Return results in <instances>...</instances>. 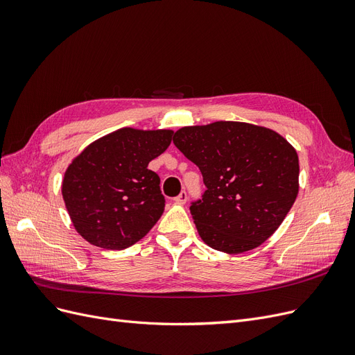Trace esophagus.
Here are the masks:
<instances>
[{
    "mask_svg": "<svg viewBox=\"0 0 355 355\" xmlns=\"http://www.w3.org/2000/svg\"><path fill=\"white\" fill-rule=\"evenodd\" d=\"M187 200H188V194H187L185 191H182L180 194L175 198V202H176V204H179V206H184V204L187 202Z\"/></svg>",
    "mask_w": 355,
    "mask_h": 355,
    "instance_id": "obj_1",
    "label": "esophagus"
}]
</instances>
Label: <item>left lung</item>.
Listing matches in <instances>:
<instances>
[{
    "mask_svg": "<svg viewBox=\"0 0 355 355\" xmlns=\"http://www.w3.org/2000/svg\"><path fill=\"white\" fill-rule=\"evenodd\" d=\"M173 144L197 164L206 191L191 204L201 240L223 253L261 245L299 191L296 149L271 128L239 121L182 127Z\"/></svg>",
    "mask_w": 355,
    "mask_h": 355,
    "instance_id": "obj_1",
    "label": "left lung"
}]
</instances>
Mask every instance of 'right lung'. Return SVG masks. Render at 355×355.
<instances>
[{"label":"right lung","mask_w":355,"mask_h":355,"mask_svg":"<svg viewBox=\"0 0 355 355\" xmlns=\"http://www.w3.org/2000/svg\"><path fill=\"white\" fill-rule=\"evenodd\" d=\"M171 130L124 127L90 144L72 159L62 196L75 230L111 250L133 245L164 211L159 178L148 164L171 142Z\"/></svg>","instance_id":"obj_1"}]
</instances>
